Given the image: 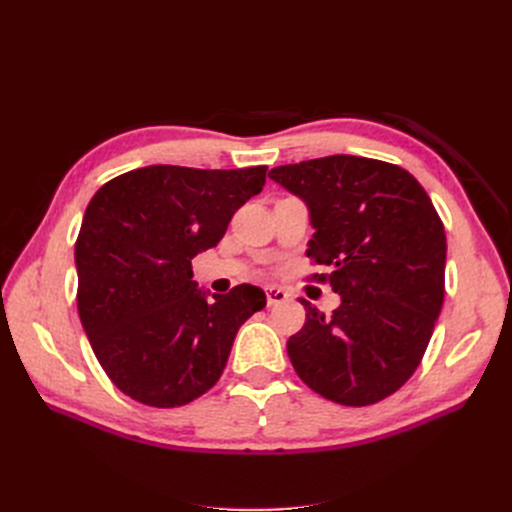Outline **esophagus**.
I'll return each mask as SVG.
<instances>
[{"label": "esophagus", "instance_id": "34e87169", "mask_svg": "<svg viewBox=\"0 0 512 512\" xmlns=\"http://www.w3.org/2000/svg\"><path fill=\"white\" fill-rule=\"evenodd\" d=\"M284 301H288V292L284 288H277V286L267 288V303H269V307L280 305Z\"/></svg>", "mask_w": 512, "mask_h": 512}]
</instances>
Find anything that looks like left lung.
Here are the masks:
<instances>
[{
	"instance_id": "1",
	"label": "left lung",
	"mask_w": 512,
	"mask_h": 512,
	"mask_svg": "<svg viewBox=\"0 0 512 512\" xmlns=\"http://www.w3.org/2000/svg\"><path fill=\"white\" fill-rule=\"evenodd\" d=\"M269 177L305 203L316 230L307 256L331 269L342 299L331 316L301 299L290 363L335 404H376L414 374L442 309L446 235L431 198L408 170L344 153Z\"/></svg>"
}]
</instances>
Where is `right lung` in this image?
I'll return each instance as SVG.
<instances>
[{
	"label": "right lung",
	"mask_w": 512,
	"mask_h": 512,
	"mask_svg": "<svg viewBox=\"0 0 512 512\" xmlns=\"http://www.w3.org/2000/svg\"><path fill=\"white\" fill-rule=\"evenodd\" d=\"M267 166L153 164L104 183L74 247L79 316L106 376L153 408L185 406L220 380L241 324L267 305L258 286L211 294L192 258L215 247Z\"/></svg>",
	"instance_id": "right-lung-1"
}]
</instances>
